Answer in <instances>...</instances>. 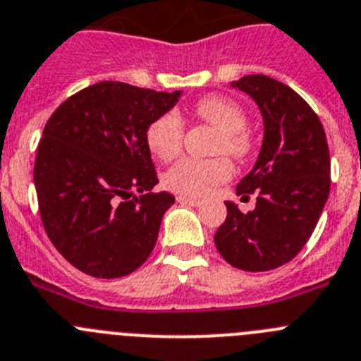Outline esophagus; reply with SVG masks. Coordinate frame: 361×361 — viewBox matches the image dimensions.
<instances>
[{"label": "esophagus", "instance_id": "obj_1", "mask_svg": "<svg viewBox=\"0 0 361 361\" xmlns=\"http://www.w3.org/2000/svg\"><path fill=\"white\" fill-rule=\"evenodd\" d=\"M178 203H183V204H192V207H201L203 201L196 200V197H188V196H178L176 197Z\"/></svg>", "mask_w": 361, "mask_h": 361}]
</instances>
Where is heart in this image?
<instances>
[{
  "label": "heart",
  "mask_w": 361,
  "mask_h": 361,
  "mask_svg": "<svg viewBox=\"0 0 361 361\" xmlns=\"http://www.w3.org/2000/svg\"><path fill=\"white\" fill-rule=\"evenodd\" d=\"M196 115L204 122L216 126L219 136L216 142L217 152H228L235 160L252 157L255 140L246 129L245 109L228 97H203L194 106ZM185 126L180 115L167 111L158 116L147 129V144L160 160L169 161L176 158L183 147ZM232 161L228 157H216L210 160L201 158H181L165 174V187L183 196H204L216 185L232 176Z\"/></svg>",
  "instance_id": "1"
}]
</instances>
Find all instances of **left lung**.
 <instances>
[{
  "mask_svg": "<svg viewBox=\"0 0 361 361\" xmlns=\"http://www.w3.org/2000/svg\"><path fill=\"white\" fill-rule=\"evenodd\" d=\"M262 113L264 140L257 164L237 185L239 196H257L252 212L226 201V219L214 235L217 252L245 271H268L304 248L331 188L326 131L317 113L290 86L268 75L232 82Z\"/></svg>",
  "mask_w": 361,
  "mask_h": 361,
  "instance_id": "1",
  "label": "left lung"
}]
</instances>
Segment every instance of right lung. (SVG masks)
<instances>
[{"instance_id":"obj_1","label":"right lung","mask_w":361,"mask_h":361,"mask_svg":"<svg viewBox=\"0 0 361 361\" xmlns=\"http://www.w3.org/2000/svg\"><path fill=\"white\" fill-rule=\"evenodd\" d=\"M180 95L104 80L48 118L34 164L39 214L57 252L86 275L133 274L157 245L174 196L152 192L147 129Z\"/></svg>"}]
</instances>
